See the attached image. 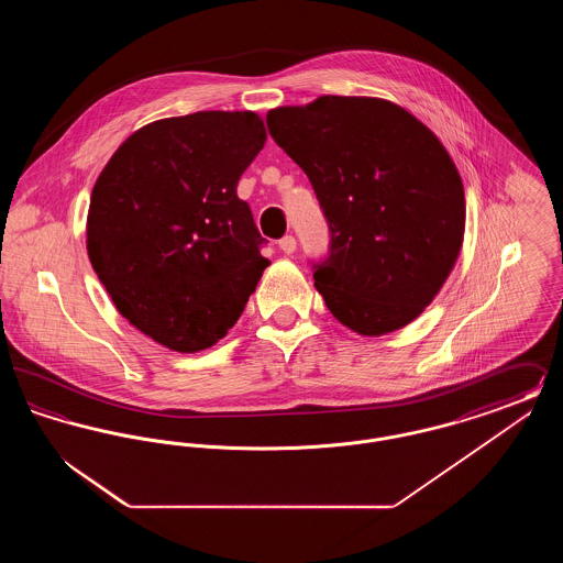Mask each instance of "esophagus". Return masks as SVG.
Masks as SVG:
<instances>
[{
  "label": "esophagus",
  "instance_id": "obj_1",
  "mask_svg": "<svg viewBox=\"0 0 563 563\" xmlns=\"http://www.w3.org/2000/svg\"><path fill=\"white\" fill-rule=\"evenodd\" d=\"M278 246H280V251H283V253L291 255V253L295 251V246H297V242H295L294 236L289 234V236H283V239L278 241Z\"/></svg>",
  "mask_w": 563,
  "mask_h": 563
}]
</instances>
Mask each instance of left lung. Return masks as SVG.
<instances>
[{
  "instance_id": "1",
  "label": "left lung",
  "mask_w": 563,
  "mask_h": 563,
  "mask_svg": "<svg viewBox=\"0 0 563 563\" xmlns=\"http://www.w3.org/2000/svg\"><path fill=\"white\" fill-rule=\"evenodd\" d=\"M268 131L308 175L329 225L314 287L361 335L397 331L422 314L454 268L464 188L429 129L382 99L324 95L272 109Z\"/></svg>"
}]
</instances>
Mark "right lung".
I'll return each mask as SVG.
<instances>
[{"mask_svg":"<svg viewBox=\"0 0 563 563\" xmlns=\"http://www.w3.org/2000/svg\"><path fill=\"white\" fill-rule=\"evenodd\" d=\"M264 143L253 111L166 118L131 134L95 184L90 264L118 312L166 349L213 346L268 268L236 194Z\"/></svg>","mask_w":563,"mask_h":563,"instance_id":"obj_1","label":"right lung"}]
</instances>
